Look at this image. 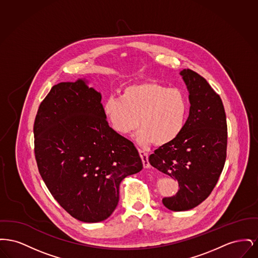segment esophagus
Listing matches in <instances>:
<instances>
[{
	"mask_svg": "<svg viewBox=\"0 0 258 258\" xmlns=\"http://www.w3.org/2000/svg\"><path fill=\"white\" fill-rule=\"evenodd\" d=\"M139 155H140V158L142 160V163H143V166L144 168H149L151 165H150V162L148 160V154L146 152L142 151V150H139Z\"/></svg>",
	"mask_w": 258,
	"mask_h": 258,
	"instance_id": "34e87169",
	"label": "esophagus"
}]
</instances>
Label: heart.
<instances>
[{
    "mask_svg": "<svg viewBox=\"0 0 258 258\" xmlns=\"http://www.w3.org/2000/svg\"><path fill=\"white\" fill-rule=\"evenodd\" d=\"M102 113L111 128L121 135H131L142 127L140 144L168 145L184 131L188 114V100L184 91L156 82H139L124 87L120 98H107ZM139 121H137V119Z\"/></svg>",
    "mask_w": 258,
    "mask_h": 258,
    "instance_id": "1",
    "label": "heart"
}]
</instances>
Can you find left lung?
Segmentation results:
<instances>
[{
  "label": "left lung",
  "instance_id": "left-lung-1",
  "mask_svg": "<svg viewBox=\"0 0 258 258\" xmlns=\"http://www.w3.org/2000/svg\"><path fill=\"white\" fill-rule=\"evenodd\" d=\"M180 75L190 103L184 131L149 157L152 166L179 183L174 197L162 199L163 205L175 212L195 208L210 196L223 169L227 147L226 116L220 96L196 72L183 70Z\"/></svg>",
  "mask_w": 258,
  "mask_h": 258
}]
</instances>
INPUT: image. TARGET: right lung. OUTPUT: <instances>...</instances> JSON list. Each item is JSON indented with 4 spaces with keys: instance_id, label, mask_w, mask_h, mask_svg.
Wrapping results in <instances>:
<instances>
[{
    "instance_id": "right-lung-1",
    "label": "right lung",
    "mask_w": 258,
    "mask_h": 258,
    "mask_svg": "<svg viewBox=\"0 0 258 258\" xmlns=\"http://www.w3.org/2000/svg\"><path fill=\"white\" fill-rule=\"evenodd\" d=\"M34 135L42 180L78 221L109 218L119 202L121 182L143 168L134 143L109 126L101 94L86 79L52 87L38 107Z\"/></svg>"
}]
</instances>
